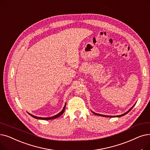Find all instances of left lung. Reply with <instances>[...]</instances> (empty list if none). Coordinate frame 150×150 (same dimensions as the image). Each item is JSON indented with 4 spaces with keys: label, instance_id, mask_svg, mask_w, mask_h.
<instances>
[{
    "label": "left lung",
    "instance_id": "left-lung-1",
    "mask_svg": "<svg viewBox=\"0 0 150 150\" xmlns=\"http://www.w3.org/2000/svg\"><path fill=\"white\" fill-rule=\"evenodd\" d=\"M134 105H135V104L134 105V106L131 108H130L128 111L127 112H126L125 113H124V114H122V115H118V116H107V115H101V114H98V113H94V112H93V113L94 114V115H99V116H104V117H110V118H112V117H121V116H124V115H126L127 113H128L130 111H131V110H132V108L134 107Z\"/></svg>",
    "mask_w": 150,
    "mask_h": 150
}]
</instances>
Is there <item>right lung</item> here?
Here are the masks:
<instances>
[{
    "instance_id": "1",
    "label": "right lung",
    "mask_w": 150,
    "mask_h": 150,
    "mask_svg": "<svg viewBox=\"0 0 150 150\" xmlns=\"http://www.w3.org/2000/svg\"><path fill=\"white\" fill-rule=\"evenodd\" d=\"M66 104H65V105H64V107L63 109L62 110V111H61V112H59V113L57 114V115H54V116H53L49 117V118H42V117H38V116H34V115H31V114H30V113H29V114L32 117H33V118H35V119H38V120H53V119H55V118H58V117L60 116H61V115L63 114V113H64V111H65V108H66Z\"/></svg>"
}]
</instances>
